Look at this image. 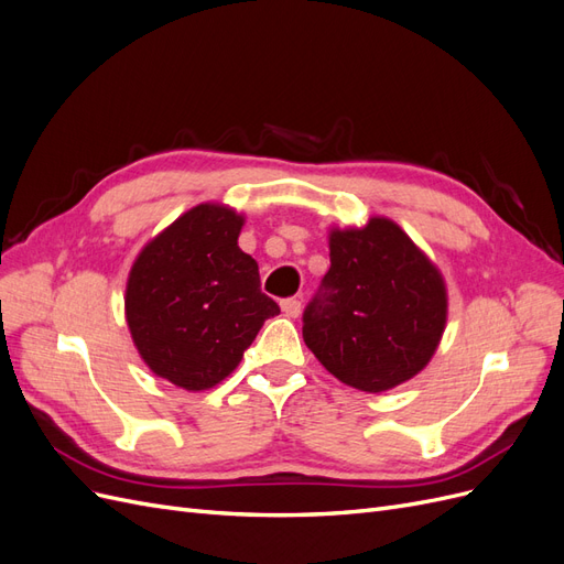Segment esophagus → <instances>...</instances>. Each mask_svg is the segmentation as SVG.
<instances>
[{
	"instance_id": "34e87169",
	"label": "esophagus",
	"mask_w": 564,
	"mask_h": 564,
	"mask_svg": "<svg viewBox=\"0 0 564 564\" xmlns=\"http://www.w3.org/2000/svg\"><path fill=\"white\" fill-rule=\"evenodd\" d=\"M282 313L286 315V317H299L301 315V299H284L282 303Z\"/></svg>"
}]
</instances>
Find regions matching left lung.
I'll list each match as a JSON object with an SVG mask.
<instances>
[{
	"instance_id": "left-lung-1",
	"label": "left lung",
	"mask_w": 564,
	"mask_h": 564,
	"mask_svg": "<svg viewBox=\"0 0 564 564\" xmlns=\"http://www.w3.org/2000/svg\"><path fill=\"white\" fill-rule=\"evenodd\" d=\"M329 272L303 311V340L338 381L395 388L429 365L447 322L437 268L388 218L329 235Z\"/></svg>"
}]
</instances>
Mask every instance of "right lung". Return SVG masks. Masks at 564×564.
Here are the masks:
<instances>
[{"mask_svg":"<svg viewBox=\"0 0 564 564\" xmlns=\"http://www.w3.org/2000/svg\"><path fill=\"white\" fill-rule=\"evenodd\" d=\"M245 218L199 204L135 259L127 322L145 365L185 390H207L240 365L280 305L261 292L259 263L237 247Z\"/></svg>","mask_w":564,"mask_h":564,"instance_id":"1","label":"right lung"}]
</instances>
